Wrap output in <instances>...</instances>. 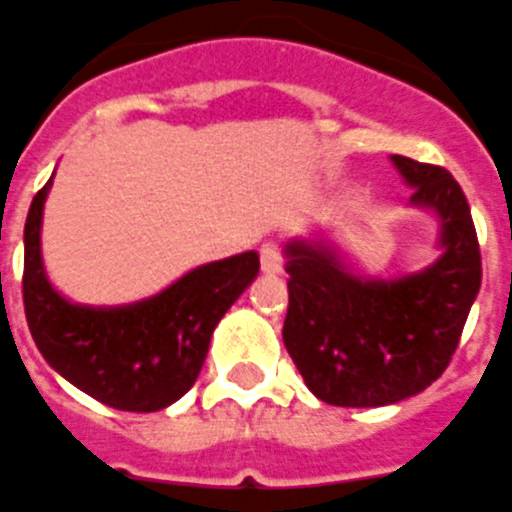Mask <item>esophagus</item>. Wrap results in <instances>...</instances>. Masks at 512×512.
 Masks as SVG:
<instances>
[{
  "label": "esophagus",
  "mask_w": 512,
  "mask_h": 512,
  "mask_svg": "<svg viewBox=\"0 0 512 512\" xmlns=\"http://www.w3.org/2000/svg\"><path fill=\"white\" fill-rule=\"evenodd\" d=\"M282 265V247H279L276 241H265L263 247H260V268H263V273H279L282 271Z\"/></svg>",
  "instance_id": "obj_1"
}]
</instances>
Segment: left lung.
<instances>
[{"mask_svg": "<svg viewBox=\"0 0 512 512\" xmlns=\"http://www.w3.org/2000/svg\"><path fill=\"white\" fill-rule=\"evenodd\" d=\"M411 204L440 217L443 255L395 282L351 276L333 249L287 244L284 346L322 403L378 408L424 392L454 357L481 290V249L470 204L443 166L392 155Z\"/></svg>", "mask_w": 512, "mask_h": 512, "instance_id": "1", "label": "left lung"}]
</instances>
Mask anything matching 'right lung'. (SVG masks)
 Masks as SVG:
<instances>
[{
  "label": "right lung",
  "mask_w": 512,
  "mask_h": 512,
  "mask_svg": "<svg viewBox=\"0 0 512 512\" xmlns=\"http://www.w3.org/2000/svg\"><path fill=\"white\" fill-rule=\"evenodd\" d=\"M50 182L31 201L23 228V308L31 338L53 370L117 411L150 413L185 395L201 373L209 341L260 271L257 252L185 273L169 290L134 306H74L50 287L39 225Z\"/></svg>",
  "instance_id": "obj_1"
}]
</instances>
